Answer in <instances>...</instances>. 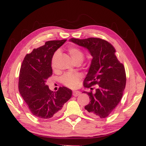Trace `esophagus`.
Masks as SVG:
<instances>
[{
    "label": "esophagus",
    "instance_id": "1",
    "mask_svg": "<svg viewBox=\"0 0 146 146\" xmlns=\"http://www.w3.org/2000/svg\"><path fill=\"white\" fill-rule=\"evenodd\" d=\"M80 94V92H78V91L73 92V95L74 97H77V96H78Z\"/></svg>",
    "mask_w": 146,
    "mask_h": 146
}]
</instances>
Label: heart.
<instances>
[{
	"instance_id": "heart-1",
	"label": "heart",
	"mask_w": 146,
	"mask_h": 146,
	"mask_svg": "<svg viewBox=\"0 0 146 146\" xmlns=\"http://www.w3.org/2000/svg\"><path fill=\"white\" fill-rule=\"evenodd\" d=\"M68 51L69 52L70 54L71 55V58L75 61V63L78 62L81 63L84 60L85 54L84 52H83L81 49L75 46H70L68 49ZM59 53V51H56L52 58V65L54 66V61L56 58L57 56ZM80 79H81V76L78 73H66L61 77L60 81L61 83L64 86H67L70 88H75L78 86Z\"/></svg>"
}]
</instances>
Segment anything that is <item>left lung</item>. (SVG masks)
Segmentation results:
<instances>
[{"instance_id": "8db88e82", "label": "left lung", "mask_w": 146, "mask_h": 146, "mask_svg": "<svg viewBox=\"0 0 146 146\" xmlns=\"http://www.w3.org/2000/svg\"><path fill=\"white\" fill-rule=\"evenodd\" d=\"M70 41L87 49L93 57L83 86L93 90L92 86L97 85V88L94 93L83 92L90 100L85 107L86 113L94 118H106L122 99L126 84L125 68L118 60L115 49L104 39L71 38Z\"/></svg>"}]
</instances>
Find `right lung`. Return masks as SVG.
Wrapping results in <instances>:
<instances>
[{"instance_id":"1","label":"right lung","mask_w":146,"mask_h":146,"mask_svg":"<svg viewBox=\"0 0 146 146\" xmlns=\"http://www.w3.org/2000/svg\"><path fill=\"white\" fill-rule=\"evenodd\" d=\"M66 41L46 42L44 45L27 54L21 65L19 90L31 112L41 119L58 116L64 104L72 96L71 90L65 86L53 92L46 84V80L52 75V56Z\"/></svg>"}]
</instances>
